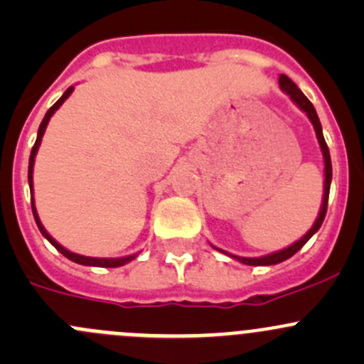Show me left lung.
<instances>
[{"label":"left lung","mask_w":364,"mask_h":364,"mask_svg":"<svg viewBox=\"0 0 364 364\" xmlns=\"http://www.w3.org/2000/svg\"><path fill=\"white\" fill-rule=\"evenodd\" d=\"M280 87L285 91V93L289 95V97L292 98V100L296 102L297 105H299L301 109H303L304 112H306V116L310 117V121H311V123H314L315 134H317L318 144H321L322 155H324V165H326L324 199H322L321 213H318V218H317V222L314 223V227H311V229L308 230V232L304 234V236L301 237L299 241H296L294 245H291V247L285 248V250H280V252H277V253H271V255H266V257H259V259H247V257H234V255H230V257H234V259L241 260V262H243V264H248V266H271V264H278V262H284V260H287L289 257H292L296 252H299L301 248H303L304 245H306V241L310 240V237L314 236V234L317 232L318 229H321L322 222H324V218H326V211H328L329 186H331L333 168H331V156H329V148H328V144H326V141H324V135H322L321 121H318V116H317V112H315L314 104H311V102L308 100L306 97H304L303 91H301L299 87H297L296 84L292 82V80L289 79L287 75H284V73H282V75H280ZM220 252H222V250H220Z\"/></svg>","instance_id":"left-lung-1"}]
</instances>
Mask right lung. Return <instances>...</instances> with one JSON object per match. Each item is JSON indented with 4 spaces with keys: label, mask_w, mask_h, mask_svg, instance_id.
Wrapping results in <instances>:
<instances>
[{
    "label": "right lung",
    "mask_w": 364,
    "mask_h": 364,
    "mask_svg": "<svg viewBox=\"0 0 364 364\" xmlns=\"http://www.w3.org/2000/svg\"><path fill=\"white\" fill-rule=\"evenodd\" d=\"M72 91H73V86H70L68 90L65 91V93H63V97H61L60 100H58L56 104H54L53 107H50L49 111H47L46 117H43V119H42V123H40V128H38V135H36L35 146H33V149H31V155H29L28 181H29V188H31V192H33V164H35V155H36V151H38V146H40V142H42V135H43V132H46V127H47V123H49L50 116H53L54 111H56V109L60 107V105L63 104L65 100H67V98L70 97V93H72ZM31 209H33V216H35V222H36V225H38L40 232H42L43 236L47 237V241H49V243L53 245V247L56 248L58 252H61V253H63V255L67 257V259L73 260V262H77V264H82V266H97V267H117V266H123V264L130 262L132 259H135V255H128V257H123V259H95V257H84V255H77V253H72V252H68L67 248H63V247H61L60 243H56V241L53 240V236H49V234H47V230L43 229V227H42V223H40V220H38V215H36V211H35V204H33V200H31Z\"/></svg>",
    "instance_id": "obj_1"
}]
</instances>
